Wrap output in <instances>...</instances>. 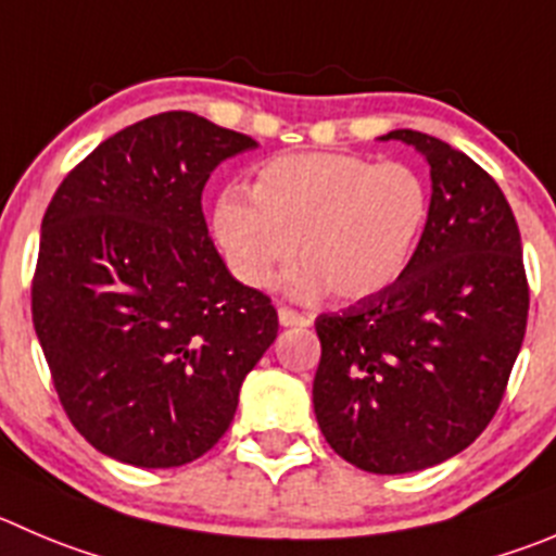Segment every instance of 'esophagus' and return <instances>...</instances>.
<instances>
[{"label":"esophagus","instance_id":"obj_1","mask_svg":"<svg viewBox=\"0 0 556 556\" xmlns=\"http://www.w3.org/2000/svg\"><path fill=\"white\" fill-rule=\"evenodd\" d=\"M278 321H281L283 327H308L311 319L305 314H298V311L287 308V305H281L278 308Z\"/></svg>","mask_w":556,"mask_h":556}]
</instances>
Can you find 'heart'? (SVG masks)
I'll list each match as a JSON object with an SVG mask.
<instances>
[{
  "label": "heart",
  "mask_w": 556,
  "mask_h": 556,
  "mask_svg": "<svg viewBox=\"0 0 556 556\" xmlns=\"http://www.w3.org/2000/svg\"><path fill=\"white\" fill-rule=\"evenodd\" d=\"M428 220L426 179L406 163L349 152H303L264 163L253 199L226 190L213 229L231 273L264 289L303 258L292 289L338 303L377 298L399 281Z\"/></svg>",
  "instance_id": "1"
}]
</instances>
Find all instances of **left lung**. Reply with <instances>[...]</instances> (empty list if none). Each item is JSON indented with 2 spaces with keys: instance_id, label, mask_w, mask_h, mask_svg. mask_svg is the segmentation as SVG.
I'll list each match as a JSON object with an SVG mask.
<instances>
[{
  "instance_id": "8db88e82",
  "label": "left lung",
  "mask_w": 556,
  "mask_h": 556,
  "mask_svg": "<svg viewBox=\"0 0 556 556\" xmlns=\"http://www.w3.org/2000/svg\"><path fill=\"white\" fill-rule=\"evenodd\" d=\"M390 139L431 168L415 256L382 294L316 319V420L338 456L374 475L420 472L478 440L530 311L521 235L500 185L433 136Z\"/></svg>"
}]
</instances>
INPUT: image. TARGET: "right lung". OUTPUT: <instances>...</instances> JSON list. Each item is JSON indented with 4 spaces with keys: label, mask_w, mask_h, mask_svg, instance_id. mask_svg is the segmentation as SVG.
<instances>
[{
    "label": "right lung",
    "mask_w": 556,
    "mask_h": 556,
    "mask_svg": "<svg viewBox=\"0 0 556 556\" xmlns=\"http://www.w3.org/2000/svg\"><path fill=\"white\" fill-rule=\"evenodd\" d=\"M251 136L166 111L94 147L40 226L31 321L62 406L94 451L144 469L204 456L278 336L207 235L202 190Z\"/></svg>",
    "instance_id": "right-lung-1"
}]
</instances>
